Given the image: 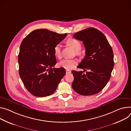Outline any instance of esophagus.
<instances>
[{
    "mask_svg": "<svg viewBox=\"0 0 131 131\" xmlns=\"http://www.w3.org/2000/svg\"><path fill=\"white\" fill-rule=\"evenodd\" d=\"M66 74H69V73H71V72L68 69H66Z\"/></svg>",
    "mask_w": 131,
    "mask_h": 131,
    "instance_id": "34e87169",
    "label": "esophagus"
}]
</instances>
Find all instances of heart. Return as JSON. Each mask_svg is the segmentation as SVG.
Masks as SVG:
<instances>
[{"mask_svg":"<svg viewBox=\"0 0 131 131\" xmlns=\"http://www.w3.org/2000/svg\"><path fill=\"white\" fill-rule=\"evenodd\" d=\"M67 43L70 45L76 51L79 52L81 49V44L80 42L74 38L68 39ZM54 52L55 56L59 58L61 55V46L59 44H57L54 46ZM77 64V62L75 59H64L58 63V66L64 68L66 69H71Z\"/></svg>","mask_w":131,"mask_h":131,"instance_id":"b5f03b06","label":"heart"}]
</instances>
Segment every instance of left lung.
I'll use <instances>...</instances> for the list:
<instances>
[{
	"instance_id": "left-lung-1",
	"label": "left lung",
	"mask_w": 131,
	"mask_h": 131,
	"mask_svg": "<svg viewBox=\"0 0 131 131\" xmlns=\"http://www.w3.org/2000/svg\"><path fill=\"white\" fill-rule=\"evenodd\" d=\"M74 38L83 42L86 55L78 68L84 72L73 70L72 87L77 93L90 96L101 91L110 80L114 66L113 52L105 35L99 30L89 28L79 31ZM87 70L85 74L83 73Z\"/></svg>"
}]
</instances>
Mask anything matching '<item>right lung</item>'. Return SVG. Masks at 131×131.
<instances>
[{"mask_svg":"<svg viewBox=\"0 0 131 131\" xmlns=\"http://www.w3.org/2000/svg\"><path fill=\"white\" fill-rule=\"evenodd\" d=\"M66 35L37 29L22 41L18 55L19 73L25 87L33 96L51 95L65 76L64 68L53 67L56 64L54 48Z\"/></svg>","mask_w":131,"mask_h":131,"instance_id":"add662e5","label":"right lung"}]
</instances>
